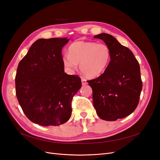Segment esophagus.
Wrapping results in <instances>:
<instances>
[{"label": "esophagus", "mask_w": 160, "mask_h": 160, "mask_svg": "<svg viewBox=\"0 0 160 160\" xmlns=\"http://www.w3.org/2000/svg\"><path fill=\"white\" fill-rule=\"evenodd\" d=\"M81 83H82V85H83L88 84V82H87L86 79H85L83 78H81Z\"/></svg>", "instance_id": "obj_1"}]
</instances>
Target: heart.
I'll return each mask as SVG.
<instances>
[{
    "label": "heart",
    "instance_id": "1",
    "mask_svg": "<svg viewBox=\"0 0 160 160\" xmlns=\"http://www.w3.org/2000/svg\"><path fill=\"white\" fill-rule=\"evenodd\" d=\"M68 52L62 59L65 68L73 71L79 63L82 73L89 78H96L102 75L111 57V50L107 45L91 41H75L69 47Z\"/></svg>",
    "mask_w": 160,
    "mask_h": 160
}]
</instances>
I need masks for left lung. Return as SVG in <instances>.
Listing matches in <instances>:
<instances>
[{"label":"left lung","instance_id":"8db88e82","mask_svg":"<svg viewBox=\"0 0 160 160\" xmlns=\"http://www.w3.org/2000/svg\"><path fill=\"white\" fill-rule=\"evenodd\" d=\"M103 40L111 50V61L103 73L88 81L93 91L96 113L105 121L127 117L136 109L142 89L139 62L128 47L112 35L94 36Z\"/></svg>","mask_w":160,"mask_h":160}]
</instances>
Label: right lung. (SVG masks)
Here are the masks:
<instances>
[{"label":"right lung","instance_id":"obj_1","mask_svg":"<svg viewBox=\"0 0 160 160\" xmlns=\"http://www.w3.org/2000/svg\"><path fill=\"white\" fill-rule=\"evenodd\" d=\"M69 38H39L18 63L16 95L28 119L42 126L63 124L71 116L72 97L81 88L78 76L64 71L62 49Z\"/></svg>","mask_w":160,"mask_h":160}]
</instances>
